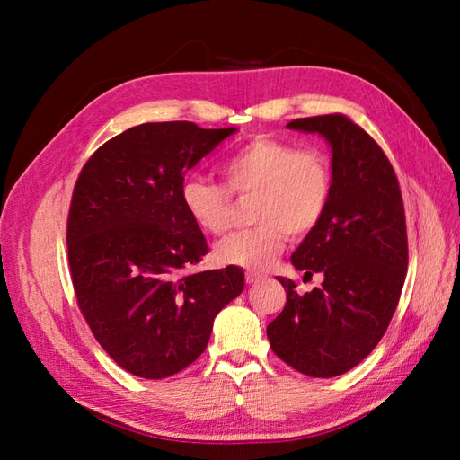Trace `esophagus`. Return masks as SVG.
Listing matches in <instances>:
<instances>
[{
  "instance_id": "esophagus-1",
  "label": "esophagus",
  "mask_w": 460,
  "mask_h": 460,
  "mask_svg": "<svg viewBox=\"0 0 460 460\" xmlns=\"http://www.w3.org/2000/svg\"><path fill=\"white\" fill-rule=\"evenodd\" d=\"M262 274H255V272H245V282L252 286V284H257V282H261L262 280Z\"/></svg>"
}]
</instances>
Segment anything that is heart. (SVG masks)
Segmentation results:
<instances>
[{
	"mask_svg": "<svg viewBox=\"0 0 460 460\" xmlns=\"http://www.w3.org/2000/svg\"><path fill=\"white\" fill-rule=\"evenodd\" d=\"M226 188L203 178H188L180 190L184 208L205 232L220 235L232 226L235 198H255L257 226L222 240L215 257L222 264L264 270L280 257L286 234L303 240L320 225L332 198V171L314 149L269 136H255L222 163Z\"/></svg>",
	"mask_w": 460,
	"mask_h": 460,
	"instance_id": "heart-1",
	"label": "heart"
}]
</instances>
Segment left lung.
I'll list each match as a JSON object with an SVG mask.
<instances>
[{"instance_id":"obj_1","label":"left lung","mask_w":460,"mask_h":460,"mask_svg":"<svg viewBox=\"0 0 460 460\" xmlns=\"http://www.w3.org/2000/svg\"><path fill=\"white\" fill-rule=\"evenodd\" d=\"M288 128L332 146L326 215L291 255L305 278L320 272L324 282L301 296L278 278L288 301L267 336L291 368L332 378L368 357L392 323L409 264L405 207L385 153L347 115L296 119Z\"/></svg>"}]
</instances>
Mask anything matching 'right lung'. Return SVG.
I'll return each mask as SVG.
<instances>
[{
  "label": "right lung",
  "instance_id": "right-lung-1",
  "mask_svg": "<svg viewBox=\"0 0 460 460\" xmlns=\"http://www.w3.org/2000/svg\"><path fill=\"white\" fill-rule=\"evenodd\" d=\"M232 132L146 122L111 137L78 174L66 218L78 309L107 355L140 378L190 367L243 291L238 267L190 270L208 245L180 198L186 172Z\"/></svg>",
  "mask_w": 460,
  "mask_h": 460
}]
</instances>
